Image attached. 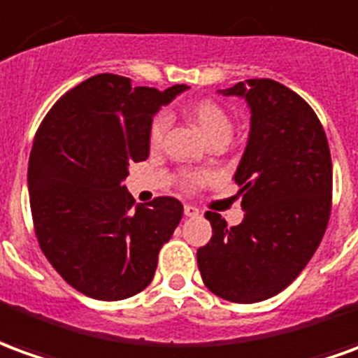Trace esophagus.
I'll return each mask as SVG.
<instances>
[{
    "label": "esophagus",
    "mask_w": 358,
    "mask_h": 358,
    "mask_svg": "<svg viewBox=\"0 0 358 358\" xmlns=\"http://www.w3.org/2000/svg\"><path fill=\"white\" fill-rule=\"evenodd\" d=\"M185 215H189V217H194V215H199V208L192 206V204H185Z\"/></svg>",
    "instance_id": "obj_1"
}]
</instances>
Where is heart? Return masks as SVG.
<instances>
[{
  "label": "heart",
  "instance_id": "b5f03b06",
  "mask_svg": "<svg viewBox=\"0 0 358 358\" xmlns=\"http://www.w3.org/2000/svg\"><path fill=\"white\" fill-rule=\"evenodd\" d=\"M187 115L191 119L194 125L199 127V131L208 138V143H212L220 136H231V117L229 113L220 106L217 102L212 100H200V102L192 103ZM167 129V117L164 113H158L156 117L152 119L150 131H148V141L156 148L164 141V134ZM210 175L204 171H185L181 175V185L185 189H199L204 183H208Z\"/></svg>",
  "mask_w": 358,
  "mask_h": 358
}]
</instances>
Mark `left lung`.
Segmentation results:
<instances>
[{
    "mask_svg": "<svg viewBox=\"0 0 358 358\" xmlns=\"http://www.w3.org/2000/svg\"><path fill=\"white\" fill-rule=\"evenodd\" d=\"M250 108V134L235 173L245 220L227 227L206 212L212 239L199 248L202 281L214 295L250 305L278 295L313 258L331 212V156L308 103L272 78L220 90Z\"/></svg>",
    "mask_w": 358,
    "mask_h": 358,
    "instance_id": "obj_1",
    "label": "left lung"
}]
</instances>
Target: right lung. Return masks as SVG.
Here are the masks:
<instances>
[{"label":"right lung","instance_id":"right-lung-1","mask_svg":"<svg viewBox=\"0 0 358 358\" xmlns=\"http://www.w3.org/2000/svg\"><path fill=\"white\" fill-rule=\"evenodd\" d=\"M189 86L159 92L102 73L53 103L29 159V194L40 248L83 295L121 301L150 285L158 252L183 204L158 196L134 206L123 181L150 152L152 115Z\"/></svg>","mask_w":358,"mask_h":358}]
</instances>
